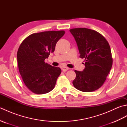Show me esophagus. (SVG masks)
<instances>
[{
	"label": "esophagus",
	"instance_id": "esophagus-1",
	"mask_svg": "<svg viewBox=\"0 0 127 127\" xmlns=\"http://www.w3.org/2000/svg\"><path fill=\"white\" fill-rule=\"evenodd\" d=\"M62 70H63L64 72H65L67 70H68L69 68H67V67H63V68H62Z\"/></svg>",
	"mask_w": 127,
	"mask_h": 127
}]
</instances>
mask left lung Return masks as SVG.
Segmentation results:
<instances>
[{
  "label": "left lung",
  "mask_w": 127,
  "mask_h": 127,
  "mask_svg": "<svg viewBox=\"0 0 127 127\" xmlns=\"http://www.w3.org/2000/svg\"><path fill=\"white\" fill-rule=\"evenodd\" d=\"M76 42L80 57L85 59L82 71L75 70L76 76L72 83L77 90L90 92L104 84L112 65L111 48L106 39L90 29H70Z\"/></svg>",
  "instance_id": "1"
}]
</instances>
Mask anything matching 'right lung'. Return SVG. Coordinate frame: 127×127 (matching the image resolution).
Here are the masks:
<instances>
[{
  "mask_svg": "<svg viewBox=\"0 0 127 127\" xmlns=\"http://www.w3.org/2000/svg\"><path fill=\"white\" fill-rule=\"evenodd\" d=\"M65 31H47L34 33L21 43L17 53L18 69L29 90L37 94L48 93L54 88L61 69L45 63L54 52Z\"/></svg>",
  "mask_w": 127,
  "mask_h": 127,
  "instance_id": "add662e5",
  "label": "right lung"
}]
</instances>
